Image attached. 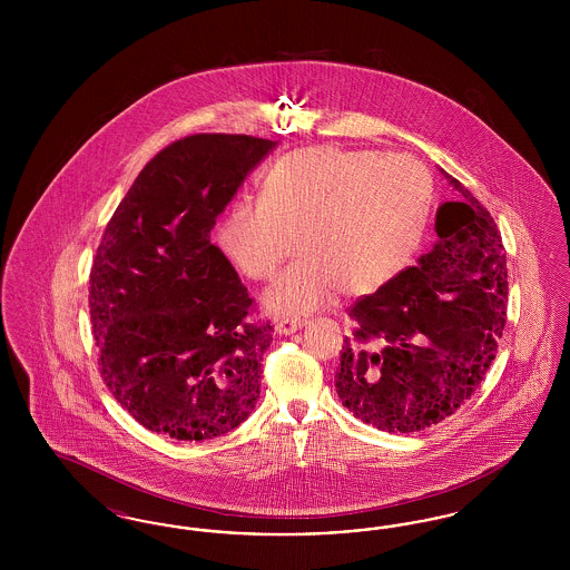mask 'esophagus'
<instances>
[{"mask_svg": "<svg viewBox=\"0 0 570 570\" xmlns=\"http://www.w3.org/2000/svg\"><path fill=\"white\" fill-rule=\"evenodd\" d=\"M305 325L303 318H277L275 321V331L279 335H288V333H295L301 326Z\"/></svg>", "mask_w": 570, "mask_h": 570, "instance_id": "1", "label": "esophagus"}]
</instances>
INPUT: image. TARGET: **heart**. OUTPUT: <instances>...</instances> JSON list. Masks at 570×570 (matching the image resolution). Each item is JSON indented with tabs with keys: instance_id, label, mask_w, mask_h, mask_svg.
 <instances>
[{
	"instance_id": "1",
	"label": "heart",
	"mask_w": 570,
	"mask_h": 570,
	"mask_svg": "<svg viewBox=\"0 0 570 570\" xmlns=\"http://www.w3.org/2000/svg\"><path fill=\"white\" fill-rule=\"evenodd\" d=\"M434 184L406 156L331 145L282 156L261 181L258 200H235L216 242L247 277H272L295 242L301 254L267 291L277 312L305 314L340 288L372 293L406 272L432 216Z\"/></svg>"
}]
</instances>
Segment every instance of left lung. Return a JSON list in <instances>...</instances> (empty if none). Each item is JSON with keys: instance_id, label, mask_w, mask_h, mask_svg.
<instances>
[{"instance_id": "obj_1", "label": "left lung", "mask_w": 570, "mask_h": 570, "mask_svg": "<svg viewBox=\"0 0 570 570\" xmlns=\"http://www.w3.org/2000/svg\"><path fill=\"white\" fill-rule=\"evenodd\" d=\"M444 177L460 198L438 209L434 249L348 307L356 326L344 337L335 389L356 419L389 434L458 412L488 374L507 323L502 237L483 203Z\"/></svg>"}]
</instances>
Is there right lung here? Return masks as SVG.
<instances>
[{
    "instance_id": "1",
    "label": "right lung",
    "mask_w": 570,
    "mask_h": 570,
    "mask_svg": "<svg viewBox=\"0 0 570 570\" xmlns=\"http://www.w3.org/2000/svg\"><path fill=\"white\" fill-rule=\"evenodd\" d=\"M275 147L191 135L156 154L107 224L89 275L98 370L142 428L207 440L242 425L261 397L269 321L212 244L216 217Z\"/></svg>"
}]
</instances>
